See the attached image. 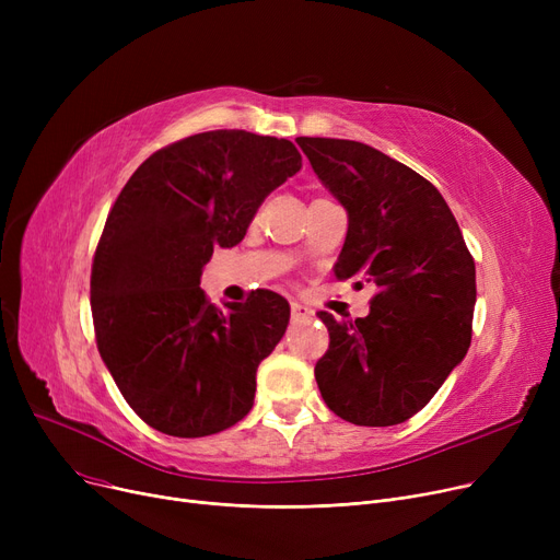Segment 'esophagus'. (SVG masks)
<instances>
[{
  "mask_svg": "<svg viewBox=\"0 0 560 560\" xmlns=\"http://www.w3.org/2000/svg\"><path fill=\"white\" fill-rule=\"evenodd\" d=\"M290 315H292V319H295V322H302V319H311L313 311L308 306H302L298 302H292L290 304Z\"/></svg>",
  "mask_w": 560,
  "mask_h": 560,
  "instance_id": "34e87169",
  "label": "esophagus"
}]
</instances>
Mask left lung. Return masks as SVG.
<instances>
[{"mask_svg":"<svg viewBox=\"0 0 560 560\" xmlns=\"http://www.w3.org/2000/svg\"><path fill=\"white\" fill-rule=\"evenodd\" d=\"M349 226L338 279L376 283L370 313L329 329L315 365L322 399L359 427L413 418L465 359L477 302L475 258L447 201L416 170L357 140L298 138Z\"/></svg>","mask_w":560,"mask_h":560,"instance_id":"8db88e82","label":"left lung"}]
</instances>
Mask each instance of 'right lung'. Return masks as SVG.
<instances>
[{"mask_svg":"<svg viewBox=\"0 0 560 560\" xmlns=\"http://www.w3.org/2000/svg\"><path fill=\"white\" fill-rule=\"evenodd\" d=\"M300 167L285 138L220 129L154 152L117 195L91 275L95 338L152 429L203 438L252 410L258 363L283 338L290 306L256 290L220 311L199 279L213 249L238 245L262 199Z\"/></svg>","mask_w":560,"mask_h":560,"instance_id":"obj_1","label":"right lung"}]
</instances>
